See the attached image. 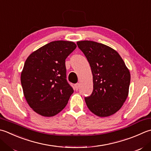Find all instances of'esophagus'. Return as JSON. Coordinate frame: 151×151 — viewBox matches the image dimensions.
<instances>
[{
	"label": "esophagus",
	"mask_w": 151,
	"mask_h": 151,
	"mask_svg": "<svg viewBox=\"0 0 151 151\" xmlns=\"http://www.w3.org/2000/svg\"><path fill=\"white\" fill-rule=\"evenodd\" d=\"M79 86H80L79 83H77V84H76L75 85V89L76 90H78Z\"/></svg>",
	"instance_id": "1"
}]
</instances>
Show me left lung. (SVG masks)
Here are the masks:
<instances>
[{
  "label": "left lung",
  "instance_id": "8db88e82",
  "mask_svg": "<svg viewBox=\"0 0 151 151\" xmlns=\"http://www.w3.org/2000/svg\"><path fill=\"white\" fill-rule=\"evenodd\" d=\"M87 58L93 75V91L85 97L87 107L100 117L114 114L128 95L130 73L116 51L101 43L84 40L76 42Z\"/></svg>",
  "mask_w": 151,
  "mask_h": 151
}]
</instances>
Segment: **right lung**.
Wrapping results in <instances>:
<instances>
[{
	"label": "right lung",
	"instance_id": "right-lung-1",
	"mask_svg": "<svg viewBox=\"0 0 151 151\" xmlns=\"http://www.w3.org/2000/svg\"><path fill=\"white\" fill-rule=\"evenodd\" d=\"M76 47L69 41H53L26 60L21 83L27 102L37 113L53 116L65 107L74 91L67 81L65 60Z\"/></svg>",
	"mask_w": 151,
	"mask_h": 151
}]
</instances>
